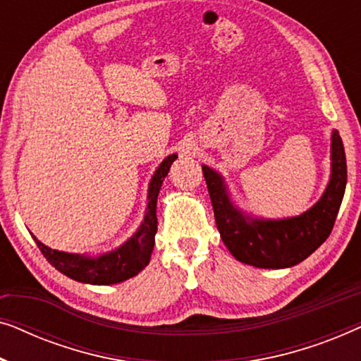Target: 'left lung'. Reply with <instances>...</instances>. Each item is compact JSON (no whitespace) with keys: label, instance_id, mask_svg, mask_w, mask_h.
<instances>
[{"label":"left lung","instance_id":"8db88e82","mask_svg":"<svg viewBox=\"0 0 361 361\" xmlns=\"http://www.w3.org/2000/svg\"><path fill=\"white\" fill-rule=\"evenodd\" d=\"M216 228L230 253L255 268L281 269L299 264L329 238L347 185V159L342 137L332 133V174L320 200L299 216L251 219L231 204L224 177L202 166Z\"/></svg>","mask_w":361,"mask_h":361}]
</instances>
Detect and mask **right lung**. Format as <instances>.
<instances>
[{"label": "right lung", "mask_w": 361, "mask_h": 361, "mask_svg": "<svg viewBox=\"0 0 361 361\" xmlns=\"http://www.w3.org/2000/svg\"><path fill=\"white\" fill-rule=\"evenodd\" d=\"M176 157L177 154L167 156L156 169L149 182V190H147L145 220L141 221L136 233L125 241L120 248L100 256L63 253V251L49 248L34 236L44 258L57 271L66 274L67 278L75 279L78 283L97 286L123 283V281L133 278L145 269L151 259L152 248H154V236L157 231V195H159L162 182H164V177L169 172V167L176 161Z\"/></svg>", "instance_id": "1"}]
</instances>
